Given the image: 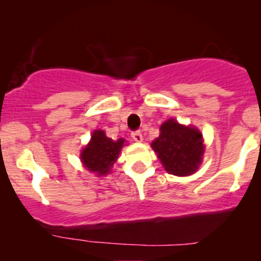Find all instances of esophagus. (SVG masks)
I'll use <instances>...</instances> for the list:
<instances>
[{
    "instance_id": "34e87169",
    "label": "esophagus",
    "mask_w": 261,
    "mask_h": 261,
    "mask_svg": "<svg viewBox=\"0 0 261 261\" xmlns=\"http://www.w3.org/2000/svg\"><path fill=\"white\" fill-rule=\"evenodd\" d=\"M132 138H133L134 141H137V142H141L142 140H144V138H142V134H141L140 130L133 132V133H132Z\"/></svg>"
}]
</instances>
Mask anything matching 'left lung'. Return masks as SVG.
Here are the masks:
<instances>
[{"mask_svg":"<svg viewBox=\"0 0 261 261\" xmlns=\"http://www.w3.org/2000/svg\"><path fill=\"white\" fill-rule=\"evenodd\" d=\"M151 146L164 169L174 176H190L202 164L204 145L201 132L173 119L160 126V135Z\"/></svg>","mask_w":261,"mask_h":261,"instance_id":"left-lung-1","label":"left lung"}]
</instances>
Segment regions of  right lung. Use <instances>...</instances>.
<instances>
[{
	"label": "right lung",
	"mask_w": 261,
	"mask_h": 261,
	"mask_svg": "<svg viewBox=\"0 0 261 261\" xmlns=\"http://www.w3.org/2000/svg\"><path fill=\"white\" fill-rule=\"evenodd\" d=\"M123 144L124 139L114 141L107 138L103 130H94L90 142L81 153L82 163L90 172H96L99 177L106 176L119 158Z\"/></svg>",
	"instance_id": "right-lung-1"
}]
</instances>
